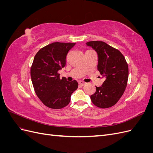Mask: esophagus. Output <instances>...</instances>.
<instances>
[{"label": "esophagus", "instance_id": "esophagus-1", "mask_svg": "<svg viewBox=\"0 0 153 153\" xmlns=\"http://www.w3.org/2000/svg\"><path fill=\"white\" fill-rule=\"evenodd\" d=\"M85 84H86L85 82H82V81L79 82V85H81V86H84Z\"/></svg>", "mask_w": 153, "mask_h": 153}]
</instances>
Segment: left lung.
I'll list each match as a JSON object with an SVG mask.
<instances>
[{
  "instance_id": "8db88e82",
  "label": "left lung",
  "mask_w": 153,
  "mask_h": 153,
  "mask_svg": "<svg viewBox=\"0 0 153 153\" xmlns=\"http://www.w3.org/2000/svg\"><path fill=\"white\" fill-rule=\"evenodd\" d=\"M98 55V69L105 79L102 86L96 87L91 96L93 104L101 108H110L116 104L126 89L128 80V65L123 53L103 41L87 43Z\"/></svg>"
}]
</instances>
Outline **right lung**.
Segmentation results:
<instances>
[{
	"label": "right lung",
	"instance_id": "right-lung-1",
	"mask_svg": "<svg viewBox=\"0 0 153 153\" xmlns=\"http://www.w3.org/2000/svg\"><path fill=\"white\" fill-rule=\"evenodd\" d=\"M75 43L55 42L41 48L30 68V76L36 95L45 106L52 109L66 106L73 92L77 89L76 80L60 78L59 69L66 66L67 55Z\"/></svg>",
	"mask_w": 153,
	"mask_h": 153
}]
</instances>
